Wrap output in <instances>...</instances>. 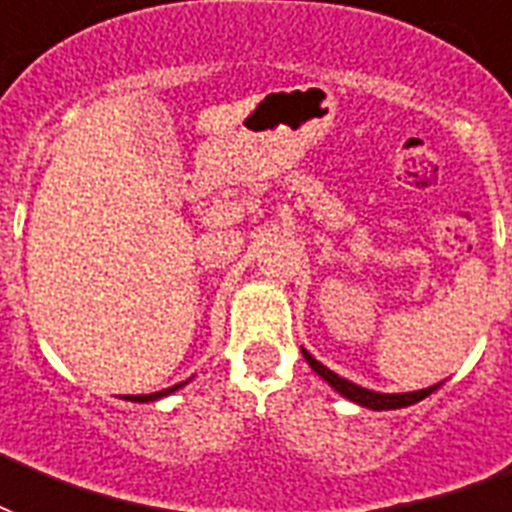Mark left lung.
Instances as JSON below:
<instances>
[{"label":"left lung","mask_w":512,"mask_h":512,"mask_svg":"<svg viewBox=\"0 0 512 512\" xmlns=\"http://www.w3.org/2000/svg\"><path fill=\"white\" fill-rule=\"evenodd\" d=\"M303 356H305V361L311 364L313 372L319 374V377H324V380H327L329 385H332V388L340 393V396H345L348 401H353V404H358V406L374 409V412H382V409H401V406H412V404H417V401H422V398H428L430 393L438 388V385H433V388L412 390V393H374V390L361 388V385H356V382L345 380V377L335 374L332 369H327V366L321 364V361H316V358H313L305 348H303Z\"/></svg>","instance_id":"1"}]
</instances>
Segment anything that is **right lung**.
<instances>
[{
	"label": "right lung",
	"instance_id": "add662e5",
	"mask_svg": "<svg viewBox=\"0 0 512 512\" xmlns=\"http://www.w3.org/2000/svg\"><path fill=\"white\" fill-rule=\"evenodd\" d=\"M188 382V380H185ZM185 382H177V385H172V388L167 390H159V393H148V396H124L127 401H138V404H146V401H156V398H162V396H170V393H175L177 388H183Z\"/></svg>",
	"mask_w": 512,
	"mask_h": 512
}]
</instances>
